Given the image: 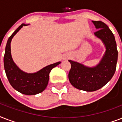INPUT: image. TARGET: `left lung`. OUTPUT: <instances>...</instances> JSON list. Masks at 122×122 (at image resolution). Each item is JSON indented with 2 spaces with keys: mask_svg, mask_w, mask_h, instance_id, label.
Segmentation results:
<instances>
[{
  "mask_svg": "<svg viewBox=\"0 0 122 122\" xmlns=\"http://www.w3.org/2000/svg\"><path fill=\"white\" fill-rule=\"evenodd\" d=\"M96 29L95 36L100 39L106 47L105 53L98 65L88 67L78 62L69 60L71 69L68 74L71 84L76 89L92 92L101 89L110 81L115 72L118 60L117 43L113 33L106 24L92 21Z\"/></svg>",
  "mask_w": 122,
  "mask_h": 122,
  "instance_id": "8db88e82",
  "label": "left lung"
}]
</instances>
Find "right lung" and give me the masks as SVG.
Returning a JSON list of instances; mask_svg holds the SVG:
<instances>
[{
    "label": "right lung",
    "mask_w": 122,
    "mask_h": 122,
    "mask_svg": "<svg viewBox=\"0 0 122 122\" xmlns=\"http://www.w3.org/2000/svg\"><path fill=\"white\" fill-rule=\"evenodd\" d=\"M21 24L10 35L7 42L4 57V65L6 76L9 83L15 90L25 95H35L46 89L49 82V73L53 68L59 65L57 62L48 65L41 70L33 73H27L20 70L12 60L10 53V42L14 35L23 26Z\"/></svg>",
    "instance_id": "right-lung-1"
}]
</instances>
